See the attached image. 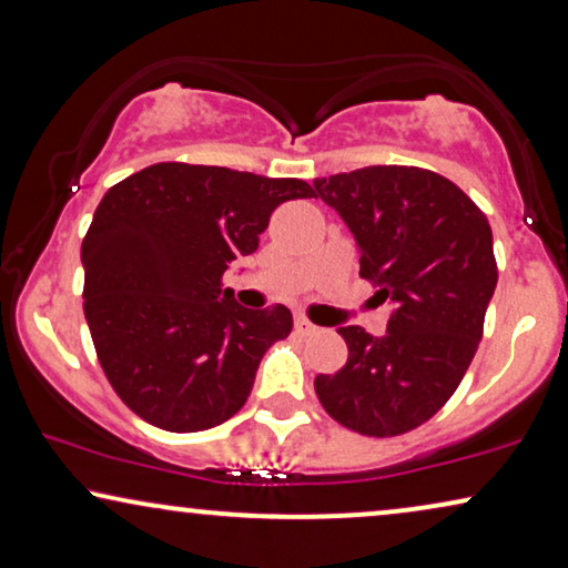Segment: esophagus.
<instances>
[{
    "label": "esophagus",
    "instance_id": "1",
    "mask_svg": "<svg viewBox=\"0 0 568 568\" xmlns=\"http://www.w3.org/2000/svg\"><path fill=\"white\" fill-rule=\"evenodd\" d=\"M295 332H298V334H314L316 326L311 324L306 316H295Z\"/></svg>",
    "mask_w": 568,
    "mask_h": 568
}]
</instances>
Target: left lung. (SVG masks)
Listing matches in <instances>:
<instances>
[{
  "label": "left lung",
  "instance_id": "1",
  "mask_svg": "<svg viewBox=\"0 0 568 568\" xmlns=\"http://www.w3.org/2000/svg\"><path fill=\"white\" fill-rule=\"evenodd\" d=\"M361 246V277L394 303L388 329L342 326L347 363L316 375L322 406L367 437L412 433L460 386L494 287L491 226L463 190L422 166H363L314 180Z\"/></svg>",
  "mask_w": 568,
  "mask_h": 568
}]
</instances>
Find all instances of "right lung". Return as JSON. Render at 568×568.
Returning <instances> with one entry per match:
<instances>
[{"label":"right lung","mask_w":568,"mask_h":568,"mask_svg":"<svg viewBox=\"0 0 568 568\" xmlns=\"http://www.w3.org/2000/svg\"><path fill=\"white\" fill-rule=\"evenodd\" d=\"M295 178L151 164L102 197L82 242L84 316L110 386L143 422L201 433L242 409L262 355L293 329L281 303L242 308L223 273L252 254Z\"/></svg>","instance_id":"1"}]
</instances>
